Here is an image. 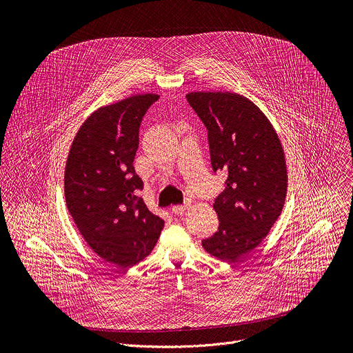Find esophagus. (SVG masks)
Listing matches in <instances>:
<instances>
[{
  "instance_id": "1",
  "label": "esophagus",
  "mask_w": 353,
  "mask_h": 353,
  "mask_svg": "<svg viewBox=\"0 0 353 353\" xmlns=\"http://www.w3.org/2000/svg\"><path fill=\"white\" fill-rule=\"evenodd\" d=\"M190 205H191V201L187 199L183 205H174V207L172 208V212H173L174 215H181Z\"/></svg>"
}]
</instances>
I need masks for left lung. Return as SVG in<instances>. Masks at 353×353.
I'll return each instance as SVG.
<instances>
[{
  "instance_id": "8db88e82",
  "label": "left lung",
  "mask_w": 353,
  "mask_h": 353,
  "mask_svg": "<svg viewBox=\"0 0 353 353\" xmlns=\"http://www.w3.org/2000/svg\"><path fill=\"white\" fill-rule=\"evenodd\" d=\"M188 105L208 131L214 172H225L215 198L219 228L203 240L210 254L234 261L256 248L282 212L288 173L281 141L248 99L230 92H192Z\"/></svg>"
}]
</instances>
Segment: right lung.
I'll return each mask as SVG.
<instances>
[{
    "mask_svg": "<svg viewBox=\"0 0 353 353\" xmlns=\"http://www.w3.org/2000/svg\"><path fill=\"white\" fill-rule=\"evenodd\" d=\"M159 99L145 93L96 110L79 128L67 161V208L97 256L131 267L155 247L163 219L137 195L142 180L134 169L139 127Z\"/></svg>",
    "mask_w": 353,
    "mask_h": 353,
    "instance_id": "add662e5",
    "label": "right lung"
}]
</instances>
